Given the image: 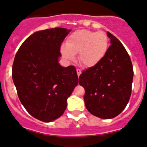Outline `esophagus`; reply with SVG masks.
I'll return each instance as SVG.
<instances>
[{
	"label": "esophagus",
	"mask_w": 147,
	"mask_h": 147,
	"mask_svg": "<svg viewBox=\"0 0 147 147\" xmlns=\"http://www.w3.org/2000/svg\"><path fill=\"white\" fill-rule=\"evenodd\" d=\"M76 71H77V74H78V76H80V74H81V70H80V69H76Z\"/></svg>",
	"instance_id": "34e87169"
}]
</instances>
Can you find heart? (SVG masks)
I'll return each instance as SVG.
<instances>
[{
    "label": "heart",
    "mask_w": 147,
    "mask_h": 147,
    "mask_svg": "<svg viewBox=\"0 0 147 147\" xmlns=\"http://www.w3.org/2000/svg\"><path fill=\"white\" fill-rule=\"evenodd\" d=\"M109 40L104 31L78 30L67 38L66 45L61 47L64 59L72 61L78 53V59L82 66L92 67L98 64L108 52Z\"/></svg>",
    "instance_id": "heart-1"
}]
</instances>
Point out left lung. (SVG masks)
I'll return each mask as SVG.
<instances>
[{
    "label": "left lung",
    "instance_id": "8db88e82",
    "mask_svg": "<svg viewBox=\"0 0 147 147\" xmlns=\"http://www.w3.org/2000/svg\"><path fill=\"white\" fill-rule=\"evenodd\" d=\"M111 46L105 58L83 71L79 84L85 88L88 111L99 118H114L125 108L131 95L133 69L127 52L119 39L108 31Z\"/></svg>",
    "mask_w": 147,
    "mask_h": 147
}]
</instances>
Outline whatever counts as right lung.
Returning <instances> with one entry per match:
<instances>
[{
	"label": "right lung",
	"mask_w": 147,
	"mask_h": 147,
	"mask_svg": "<svg viewBox=\"0 0 147 147\" xmlns=\"http://www.w3.org/2000/svg\"><path fill=\"white\" fill-rule=\"evenodd\" d=\"M70 31L64 28L36 31L14 58L12 79L20 100L33 117L45 122L62 116L67 98L78 84L75 67L59 63L61 45Z\"/></svg>",
	"instance_id": "1"
}]
</instances>
